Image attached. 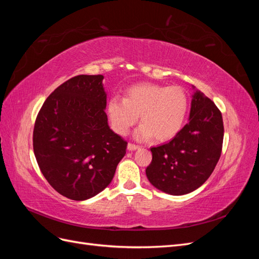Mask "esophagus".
<instances>
[{"instance_id": "34e87169", "label": "esophagus", "mask_w": 259, "mask_h": 259, "mask_svg": "<svg viewBox=\"0 0 259 259\" xmlns=\"http://www.w3.org/2000/svg\"><path fill=\"white\" fill-rule=\"evenodd\" d=\"M127 149H128V151H134V150H136V149H138V146L130 143V144L127 145Z\"/></svg>"}]
</instances>
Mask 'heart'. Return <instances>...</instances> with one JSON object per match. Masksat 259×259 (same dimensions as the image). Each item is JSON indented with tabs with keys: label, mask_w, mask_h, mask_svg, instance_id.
Segmentation results:
<instances>
[{
	"label": "heart",
	"mask_w": 259,
	"mask_h": 259,
	"mask_svg": "<svg viewBox=\"0 0 259 259\" xmlns=\"http://www.w3.org/2000/svg\"><path fill=\"white\" fill-rule=\"evenodd\" d=\"M188 99L179 86L142 83L130 88L125 98L112 97L107 104V113L112 130L126 135L132 126L142 124L135 132L139 140L154 137L156 142L174 138L186 120Z\"/></svg>",
	"instance_id": "obj_1"
}]
</instances>
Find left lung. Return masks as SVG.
Masks as SVG:
<instances>
[{
	"label": "left lung",
	"mask_w": 259,
	"mask_h": 259,
	"mask_svg": "<svg viewBox=\"0 0 259 259\" xmlns=\"http://www.w3.org/2000/svg\"><path fill=\"white\" fill-rule=\"evenodd\" d=\"M189 122L168 142L153 147L152 161L146 168L149 182L156 189L183 195L204 184L221 158L224 123L219 109L195 90Z\"/></svg>",
	"instance_id": "obj_1"
}]
</instances>
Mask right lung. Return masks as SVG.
I'll return each mask as SVG.
<instances>
[{
    "label": "right lung",
    "mask_w": 259,
    "mask_h": 259,
    "mask_svg": "<svg viewBox=\"0 0 259 259\" xmlns=\"http://www.w3.org/2000/svg\"><path fill=\"white\" fill-rule=\"evenodd\" d=\"M103 75H76L44 101L33 130L42 174L64 197L84 201L109 186L127 143L109 127Z\"/></svg>",
    "instance_id": "right-lung-1"
}]
</instances>
